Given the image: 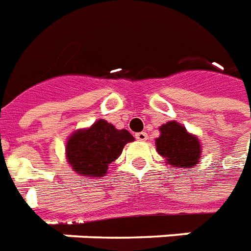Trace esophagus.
<instances>
[{
	"label": "esophagus",
	"mask_w": 251,
	"mask_h": 251,
	"mask_svg": "<svg viewBox=\"0 0 251 251\" xmlns=\"http://www.w3.org/2000/svg\"><path fill=\"white\" fill-rule=\"evenodd\" d=\"M135 138L138 140H140V142H146V140L149 139V136H147L146 132H138V134L135 135Z\"/></svg>",
	"instance_id": "esophagus-1"
}]
</instances>
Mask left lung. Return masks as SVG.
<instances>
[{
    "label": "left lung",
    "instance_id": "8db88e82",
    "mask_svg": "<svg viewBox=\"0 0 251 251\" xmlns=\"http://www.w3.org/2000/svg\"><path fill=\"white\" fill-rule=\"evenodd\" d=\"M155 147L158 154L166 159V165L173 168L191 169L201 159V142L176 120L159 127Z\"/></svg>",
    "mask_w": 251,
    "mask_h": 251
}]
</instances>
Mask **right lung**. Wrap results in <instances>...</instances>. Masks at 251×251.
Returning a JSON list of instances; mask_svg holds the SVG:
<instances>
[{"label":"right lung","instance_id":"right-lung-1","mask_svg":"<svg viewBox=\"0 0 251 251\" xmlns=\"http://www.w3.org/2000/svg\"><path fill=\"white\" fill-rule=\"evenodd\" d=\"M135 138L104 119L74 131L66 140V159L78 176L104 177L108 166L120 157L124 146Z\"/></svg>","mask_w":251,"mask_h":251}]
</instances>
